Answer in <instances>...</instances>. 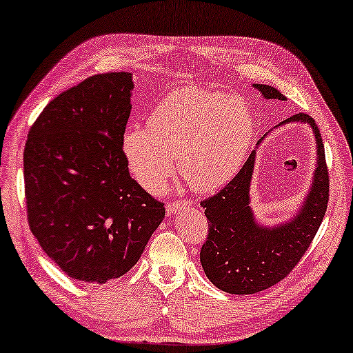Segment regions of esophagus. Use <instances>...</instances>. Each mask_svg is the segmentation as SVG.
<instances>
[{"label":"esophagus","instance_id":"obj_1","mask_svg":"<svg viewBox=\"0 0 353 353\" xmlns=\"http://www.w3.org/2000/svg\"><path fill=\"white\" fill-rule=\"evenodd\" d=\"M190 206H192L190 201L183 200V201H176V203H169L165 206V210H167V214L173 216V214H176L180 210H186V208H190Z\"/></svg>","mask_w":353,"mask_h":353}]
</instances>
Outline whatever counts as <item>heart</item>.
Listing matches in <instances>:
<instances>
[{"label":"heart","instance_id":"1","mask_svg":"<svg viewBox=\"0 0 353 353\" xmlns=\"http://www.w3.org/2000/svg\"><path fill=\"white\" fill-rule=\"evenodd\" d=\"M255 132V117L244 98L199 88H180L164 97L147 126L132 123L122 152L134 180L158 192L173 173V159L190 188L212 192L236 175Z\"/></svg>","mask_w":353,"mask_h":353}]
</instances>
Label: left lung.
I'll return each mask as SVG.
<instances>
[{
    "label": "left lung",
    "mask_w": 353,
    "mask_h": 353,
    "mask_svg": "<svg viewBox=\"0 0 353 353\" xmlns=\"http://www.w3.org/2000/svg\"><path fill=\"white\" fill-rule=\"evenodd\" d=\"M253 88L265 100H286L272 85L253 84ZM291 123L308 125L313 131L316 165L308 192L290 219L265 225L252 206L250 186L256 150L272 130L259 139L238 175L214 197L200 203L210 225L200 263L208 279L221 291L247 296L276 285L296 268L325 216L328 172L321 132L307 114L292 115L274 130Z\"/></svg>",
    "instance_id": "left-lung-1"
}]
</instances>
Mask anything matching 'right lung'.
I'll return each instance as SVG.
<instances>
[{"mask_svg": "<svg viewBox=\"0 0 353 353\" xmlns=\"http://www.w3.org/2000/svg\"><path fill=\"white\" fill-rule=\"evenodd\" d=\"M132 73L95 74L57 95L28 134L23 175L30 227L63 274L119 279L164 221V205L130 176L122 136Z\"/></svg>", "mask_w": 353, "mask_h": 353, "instance_id": "right-lung-1", "label": "right lung"}]
</instances>
